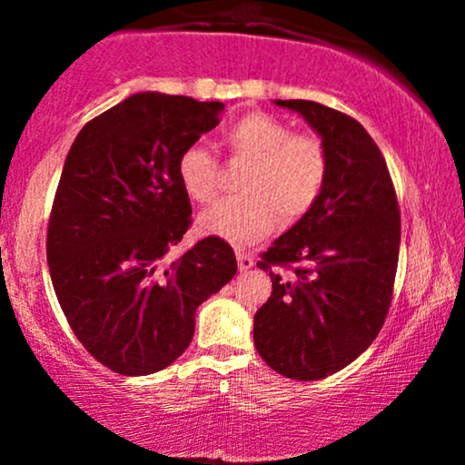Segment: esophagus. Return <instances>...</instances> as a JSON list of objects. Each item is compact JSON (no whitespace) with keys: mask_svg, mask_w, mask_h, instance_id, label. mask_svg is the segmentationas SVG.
Segmentation results:
<instances>
[{"mask_svg":"<svg viewBox=\"0 0 465 465\" xmlns=\"http://www.w3.org/2000/svg\"><path fill=\"white\" fill-rule=\"evenodd\" d=\"M236 255H238V269H240V273H247V271L253 269V264H255L253 255L247 253V251H238Z\"/></svg>","mask_w":465,"mask_h":465,"instance_id":"obj_1","label":"esophagus"}]
</instances>
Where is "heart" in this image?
<instances>
[{"label":"heart","instance_id":"heart-1","mask_svg":"<svg viewBox=\"0 0 465 465\" xmlns=\"http://www.w3.org/2000/svg\"><path fill=\"white\" fill-rule=\"evenodd\" d=\"M227 146L249 168L240 174L238 190L199 216L201 232L229 242L247 244L275 227L277 214L295 223L312 210L328 181V153L323 142L295 133L269 114L240 117L225 133ZM177 179L194 203H212L221 173L214 154L203 143H190L179 154Z\"/></svg>","mask_w":465,"mask_h":465}]
</instances>
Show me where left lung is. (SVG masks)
I'll use <instances>...</instances> for the list:
<instances>
[{
	"label": "left lung",
	"mask_w": 465,
	"mask_h": 465,
	"mask_svg": "<svg viewBox=\"0 0 465 465\" xmlns=\"http://www.w3.org/2000/svg\"><path fill=\"white\" fill-rule=\"evenodd\" d=\"M322 137L328 181L314 207L264 251L258 266L273 292L255 312L253 341L266 365L292 381L332 376L371 345L391 306L400 207L381 148L354 117L312 103L277 100Z\"/></svg>",
	"instance_id": "left-lung-1"
}]
</instances>
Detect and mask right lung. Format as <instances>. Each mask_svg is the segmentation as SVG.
<instances>
[{
	"mask_svg": "<svg viewBox=\"0 0 465 465\" xmlns=\"http://www.w3.org/2000/svg\"><path fill=\"white\" fill-rule=\"evenodd\" d=\"M223 103L143 92L89 120L69 148L47 225L52 284L83 348L122 376H146L188 350L194 314L236 275L233 249L199 240L179 154L218 124Z\"/></svg>",
	"mask_w": 465,
	"mask_h": 465,
	"instance_id": "1",
	"label": "right lung"
}]
</instances>
